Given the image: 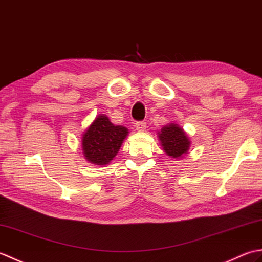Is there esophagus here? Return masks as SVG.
Wrapping results in <instances>:
<instances>
[{
  "mask_svg": "<svg viewBox=\"0 0 262 262\" xmlns=\"http://www.w3.org/2000/svg\"><path fill=\"white\" fill-rule=\"evenodd\" d=\"M137 132H144L146 129V122L145 121H137L135 124Z\"/></svg>",
  "mask_w": 262,
  "mask_h": 262,
  "instance_id": "1",
  "label": "esophagus"
}]
</instances>
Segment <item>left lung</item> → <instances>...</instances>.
I'll return each instance as SVG.
<instances>
[{"label": "left lung", "mask_w": 262, "mask_h": 262, "mask_svg": "<svg viewBox=\"0 0 262 262\" xmlns=\"http://www.w3.org/2000/svg\"><path fill=\"white\" fill-rule=\"evenodd\" d=\"M158 137L163 151L172 159L180 160L188 154L190 148L191 142L187 133L174 122L164 125L161 128V130L158 132Z\"/></svg>", "instance_id": "obj_1"}]
</instances>
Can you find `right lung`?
I'll return each mask as SVG.
<instances>
[{
  "instance_id": "add662e5",
  "label": "right lung",
  "mask_w": 262,
  "mask_h": 262,
  "mask_svg": "<svg viewBox=\"0 0 262 262\" xmlns=\"http://www.w3.org/2000/svg\"><path fill=\"white\" fill-rule=\"evenodd\" d=\"M128 129L114 125L105 115H98L82 135L84 159L94 165H107L113 161L128 135Z\"/></svg>"
}]
</instances>
